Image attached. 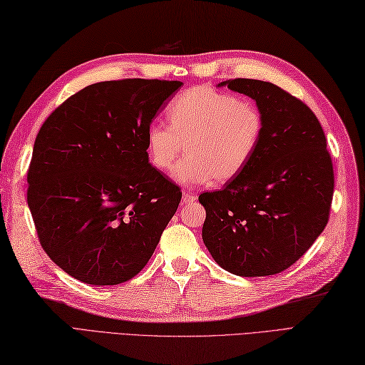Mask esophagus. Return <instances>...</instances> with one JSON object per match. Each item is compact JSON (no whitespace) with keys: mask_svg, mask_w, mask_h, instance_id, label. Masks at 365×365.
<instances>
[{"mask_svg":"<svg viewBox=\"0 0 365 365\" xmlns=\"http://www.w3.org/2000/svg\"><path fill=\"white\" fill-rule=\"evenodd\" d=\"M193 201H197V197H195L193 193H190V192L182 193V202L184 204H189V202H193Z\"/></svg>","mask_w":365,"mask_h":365,"instance_id":"1","label":"esophagus"}]
</instances>
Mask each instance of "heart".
I'll list each match as a JSON object with an SVG mask.
<instances>
[{
	"label": "heart",
	"mask_w": 365,
	"mask_h": 365,
	"mask_svg": "<svg viewBox=\"0 0 365 365\" xmlns=\"http://www.w3.org/2000/svg\"><path fill=\"white\" fill-rule=\"evenodd\" d=\"M167 118L170 127L152 122L145 130L147 159L167 172L185 144L187 155L173 168V178L187 187L212 178L232 181L250 164L263 135V115L252 102L207 85L178 94Z\"/></svg>",
	"instance_id": "1"
}]
</instances>
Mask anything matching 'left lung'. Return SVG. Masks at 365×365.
I'll list each match as a JSON object with an SVG mask.
<instances>
[{"mask_svg": "<svg viewBox=\"0 0 365 365\" xmlns=\"http://www.w3.org/2000/svg\"><path fill=\"white\" fill-rule=\"evenodd\" d=\"M218 86L255 101L263 135L242 173L200 195L202 242L235 275L279 274L309 250L330 217L334 173L325 133L314 113L277 85L232 78Z\"/></svg>", "mask_w": 365, "mask_h": 365, "instance_id": "obj_1", "label": "left lung"}]
</instances>
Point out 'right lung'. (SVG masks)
I'll return each instance as SVG.
<instances>
[{
	"label": "right lung",
	"instance_id": "add662e5",
	"mask_svg": "<svg viewBox=\"0 0 365 365\" xmlns=\"http://www.w3.org/2000/svg\"><path fill=\"white\" fill-rule=\"evenodd\" d=\"M181 85L94 83L44 120L28 170V206L44 252L71 277L119 285L153 255L182 193L148 163L145 130Z\"/></svg>",
	"mask_w": 365,
	"mask_h": 365
}]
</instances>
